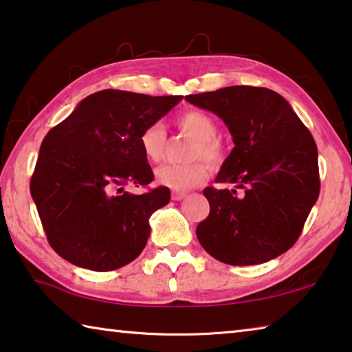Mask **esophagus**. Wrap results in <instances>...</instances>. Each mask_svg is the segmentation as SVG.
Listing matches in <instances>:
<instances>
[{
  "instance_id": "esophagus-1",
  "label": "esophagus",
  "mask_w": 352,
  "mask_h": 352,
  "mask_svg": "<svg viewBox=\"0 0 352 352\" xmlns=\"http://www.w3.org/2000/svg\"><path fill=\"white\" fill-rule=\"evenodd\" d=\"M184 197H186V192H180V190H174V192H172V200L175 201L183 200Z\"/></svg>"
}]
</instances>
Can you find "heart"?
<instances>
[{
    "label": "heart",
    "mask_w": 352,
    "mask_h": 352,
    "mask_svg": "<svg viewBox=\"0 0 352 352\" xmlns=\"http://www.w3.org/2000/svg\"><path fill=\"white\" fill-rule=\"evenodd\" d=\"M177 126L182 132L195 140L190 148V158H205L206 162L217 164L222 160V147L216 136L219 127L216 119L210 113L201 110H189L177 118ZM140 148L147 162L158 163L166 148V130L160 122H153L140 135ZM208 177V164L204 160H192L188 163H164L155 170V180L162 186L172 190H188L205 182Z\"/></svg>",
    "instance_id": "b5f03b06"
}]
</instances>
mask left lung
I'll use <instances>...</instances> for the list:
<instances>
[{"label":"left lung","instance_id":"1","mask_svg":"<svg viewBox=\"0 0 352 352\" xmlns=\"http://www.w3.org/2000/svg\"><path fill=\"white\" fill-rule=\"evenodd\" d=\"M192 105L217 115L234 147L208 186L210 216L197 225L208 253L230 265H256L278 258L300 237L320 194L318 151L314 136L281 94L234 85L189 94Z\"/></svg>","mask_w":352,"mask_h":352}]
</instances>
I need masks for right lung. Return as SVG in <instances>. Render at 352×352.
Here are the masks:
<instances>
[{
    "mask_svg": "<svg viewBox=\"0 0 352 352\" xmlns=\"http://www.w3.org/2000/svg\"><path fill=\"white\" fill-rule=\"evenodd\" d=\"M182 99L102 90L47 132L31 195L58 256L94 272L121 269L138 258L151 234L148 219L169 204L170 190L160 186L138 195L124 186L153 180L140 135Z\"/></svg>",
    "mask_w": 352,
    "mask_h": 352,
    "instance_id": "1",
    "label": "right lung"
}]
</instances>
